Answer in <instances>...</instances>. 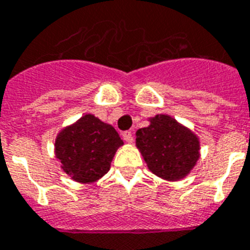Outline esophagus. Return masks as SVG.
Instances as JSON below:
<instances>
[{
  "instance_id": "34e87169",
  "label": "esophagus",
  "mask_w": 250,
  "mask_h": 250,
  "mask_svg": "<svg viewBox=\"0 0 250 250\" xmlns=\"http://www.w3.org/2000/svg\"><path fill=\"white\" fill-rule=\"evenodd\" d=\"M123 138H124V140H125V142L129 144H131L134 142V137H133V133H131V131H125V133L123 134Z\"/></svg>"
}]
</instances>
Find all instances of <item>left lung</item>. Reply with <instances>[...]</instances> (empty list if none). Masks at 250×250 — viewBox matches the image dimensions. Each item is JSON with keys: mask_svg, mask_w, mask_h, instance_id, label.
I'll list each match as a JSON object with an SVG mask.
<instances>
[{"mask_svg": "<svg viewBox=\"0 0 250 250\" xmlns=\"http://www.w3.org/2000/svg\"><path fill=\"white\" fill-rule=\"evenodd\" d=\"M148 121L147 127L135 133V146L150 172L167 181L187 177L201 157L197 134L166 113Z\"/></svg>", "mask_w": 250, "mask_h": 250, "instance_id": "left-lung-1", "label": "left lung"}]
</instances>
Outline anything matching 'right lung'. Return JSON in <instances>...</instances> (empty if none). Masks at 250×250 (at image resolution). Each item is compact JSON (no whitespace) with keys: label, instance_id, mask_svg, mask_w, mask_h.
Masks as SVG:
<instances>
[{"label":"right lung","instance_id":"obj_1","mask_svg":"<svg viewBox=\"0 0 250 250\" xmlns=\"http://www.w3.org/2000/svg\"><path fill=\"white\" fill-rule=\"evenodd\" d=\"M121 146L123 139L112 125L85 113L60 130L55 139V156L71 180L93 184L108 172Z\"/></svg>","mask_w":250,"mask_h":250}]
</instances>
